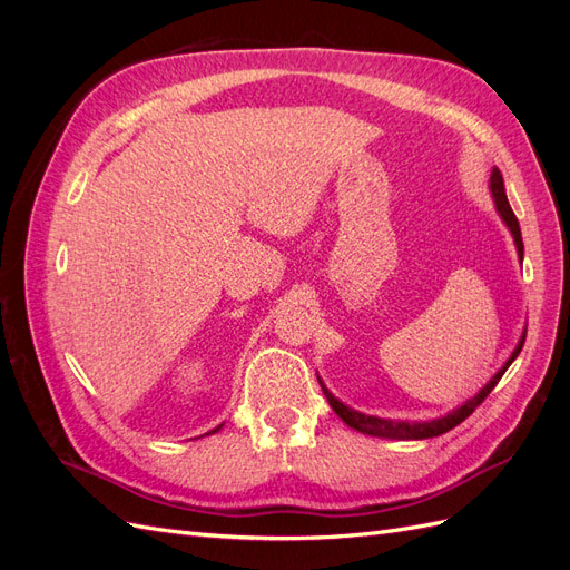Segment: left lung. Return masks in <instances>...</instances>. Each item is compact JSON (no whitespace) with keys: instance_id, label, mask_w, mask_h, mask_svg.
<instances>
[{"instance_id":"left-lung-1","label":"left lung","mask_w":570,"mask_h":570,"mask_svg":"<svg viewBox=\"0 0 570 570\" xmlns=\"http://www.w3.org/2000/svg\"><path fill=\"white\" fill-rule=\"evenodd\" d=\"M490 189H492L497 212H499V216H502V220L507 223V228L511 230L515 249H519V256H523L521 226H519V218H515V214L511 212V204H509L507 193H504V178H502V174H499V168L492 170V176H490ZM523 342H525V335L521 337L519 347L513 350V354L509 356L507 364L494 373L492 381H490L485 387H482V390L473 396V400H469L463 406L450 411V413H446V416H442V419L423 421V423H406V421H387V419H377V416H366V413L350 409L347 404H342V402L337 400V396H333L331 392H327V387L323 385L321 377H318V383H321L323 394L327 396V404L333 406V411L337 413V416H340L344 423H347V425L354 428V430H358V433L373 435V438H387V440H425V438H438V435L446 433V430L456 428L461 421L469 419L471 413H473L482 402H485V396L494 390V385L499 383V377H502V375L507 373V368L513 364V358L521 354Z\"/></svg>"}]
</instances>
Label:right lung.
Wrapping results in <instances>:
<instances>
[{
  "label": "right lung",
  "mask_w": 570,
  "mask_h": 570,
  "mask_svg": "<svg viewBox=\"0 0 570 570\" xmlns=\"http://www.w3.org/2000/svg\"><path fill=\"white\" fill-rule=\"evenodd\" d=\"M218 430H220V425H218V428H214V430H212V433H218ZM212 433H206V435H212Z\"/></svg>",
  "instance_id": "1"
}]
</instances>
